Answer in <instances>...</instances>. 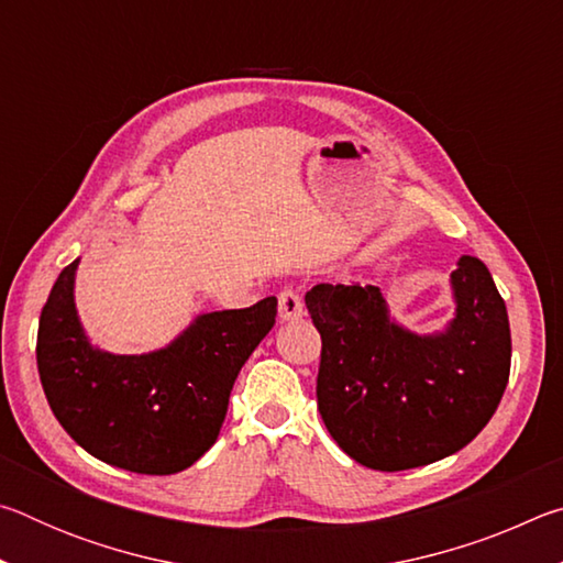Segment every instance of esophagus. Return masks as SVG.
<instances>
[{"instance_id": "esophagus-1", "label": "esophagus", "mask_w": 563, "mask_h": 563, "mask_svg": "<svg viewBox=\"0 0 563 563\" xmlns=\"http://www.w3.org/2000/svg\"><path fill=\"white\" fill-rule=\"evenodd\" d=\"M278 312H280V320H283V322L300 320V318L305 316L300 292L292 290V288H285V290L278 295Z\"/></svg>"}]
</instances>
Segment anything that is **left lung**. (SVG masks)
I'll use <instances>...</instances> for the list:
<instances>
[{
	"label": "left lung",
	"instance_id": "1",
	"mask_svg": "<svg viewBox=\"0 0 563 563\" xmlns=\"http://www.w3.org/2000/svg\"><path fill=\"white\" fill-rule=\"evenodd\" d=\"M454 318L417 335L375 285L320 283L305 305L322 338L318 409L352 460L402 472L444 460L479 434L509 383L507 305L479 258L450 275Z\"/></svg>",
	"mask_w": 563,
	"mask_h": 563
}]
</instances>
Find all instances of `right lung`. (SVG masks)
Returning <instances> with one entry per match:
<instances>
[{"label": "right lung", "instance_id": "obj_1", "mask_svg": "<svg viewBox=\"0 0 563 563\" xmlns=\"http://www.w3.org/2000/svg\"><path fill=\"white\" fill-rule=\"evenodd\" d=\"M79 258L59 273L40 318L36 367L54 417L91 456L136 474H176L218 440L238 373L278 316L265 298L203 312L144 355L93 347L74 302Z\"/></svg>", "mask_w": 563, "mask_h": 563}]
</instances>
